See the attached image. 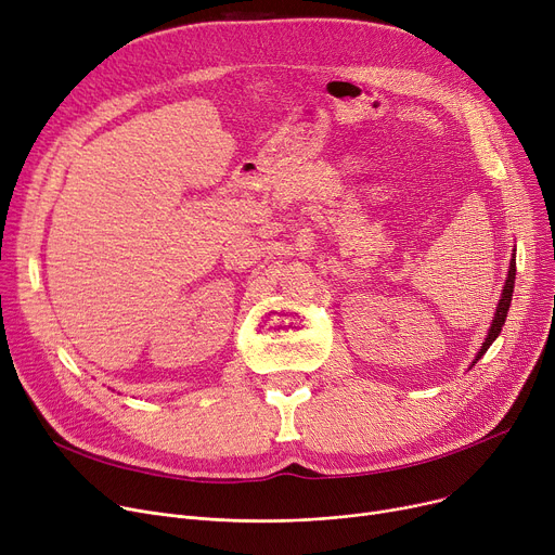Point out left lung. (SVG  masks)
Masks as SVG:
<instances>
[{"mask_svg": "<svg viewBox=\"0 0 555 555\" xmlns=\"http://www.w3.org/2000/svg\"><path fill=\"white\" fill-rule=\"evenodd\" d=\"M513 285H515V256L511 258V270H508V279H506V285H504V293H502V299H500V306H498V312H494V319H492V326L488 331V337L481 346V351L477 356V360H481V356L488 351L490 344L498 339V335L502 333V326L506 322V314H508V308H511V299H513ZM475 360V362H477Z\"/></svg>", "mask_w": 555, "mask_h": 555, "instance_id": "obj_1", "label": "left lung"}]
</instances>
